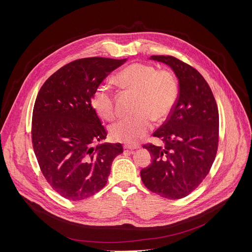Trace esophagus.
Listing matches in <instances>:
<instances>
[{
	"instance_id": "34e87169",
	"label": "esophagus",
	"mask_w": 252,
	"mask_h": 252,
	"mask_svg": "<svg viewBox=\"0 0 252 252\" xmlns=\"http://www.w3.org/2000/svg\"><path fill=\"white\" fill-rule=\"evenodd\" d=\"M125 149H128V150H134V149H139L140 146L136 144H125L124 145Z\"/></svg>"
}]
</instances>
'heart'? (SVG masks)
I'll list each match as a JSON object with an SVG mask.
<instances>
[{"label": "heart", "instance_id": "b5f03b06", "mask_svg": "<svg viewBox=\"0 0 252 252\" xmlns=\"http://www.w3.org/2000/svg\"><path fill=\"white\" fill-rule=\"evenodd\" d=\"M116 82L138 92L133 116H126L111 125L110 135L119 142L136 143L152 127L153 121L164 122L176 107L180 89L176 75L167 69L157 70L151 64L136 62L119 70ZM93 106L107 121L115 116V104L108 85H99L93 94Z\"/></svg>", "mask_w": 252, "mask_h": 252}]
</instances>
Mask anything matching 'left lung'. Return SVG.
<instances>
[{
  "label": "left lung",
  "mask_w": 252,
  "mask_h": 252,
  "mask_svg": "<svg viewBox=\"0 0 252 252\" xmlns=\"http://www.w3.org/2000/svg\"><path fill=\"white\" fill-rule=\"evenodd\" d=\"M151 59L167 64L176 73L180 94L176 107L154 131L164 146L148 143L143 148L152 162L141 170L151 192L167 199H181L193 192L208 175L219 146V110L204 77L191 65L174 56Z\"/></svg>",
  "instance_id": "8db88e82"
}]
</instances>
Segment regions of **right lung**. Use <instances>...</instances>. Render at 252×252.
I'll return each mask as SVG.
<instances>
[{
	"instance_id": "1",
	"label": "right lung",
	"mask_w": 252,
	"mask_h": 252,
	"mask_svg": "<svg viewBox=\"0 0 252 252\" xmlns=\"http://www.w3.org/2000/svg\"><path fill=\"white\" fill-rule=\"evenodd\" d=\"M126 59L90 57L74 60L53 73L36 96L32 141L50 186L68 200H83L107 183L123 145L101 144L107 131L92 105L95 89Z\"/></svg>"
}]
</instances>
